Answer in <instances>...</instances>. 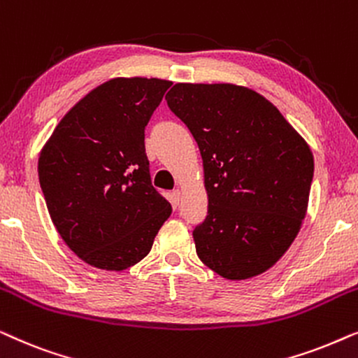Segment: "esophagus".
I'll return each mask as SVG.
<instances>
[{"label": "esophagus", "instance_id": "1", "mask_svg": "<svg viewBox=\"0 0 358 358\" xmlns=\"http://www.w3.org/2000/svg\"><path fill=\"white\" fill-rule=\"evenodd\" d=\"M173 197H174V203H176V205H179L180 199H182V190H180V189H176L174 192H173Z\"/></svg>", "mask_w": 358, "mask_h": 358}]
</instances>
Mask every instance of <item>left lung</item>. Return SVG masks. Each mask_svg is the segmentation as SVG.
<instances>
[{"mask_svg": "<svg viewBox=\"0 0 358 358\" xmlns=\"http://www.w3.org/2000/svg\"><path fill=\"white\" fill-rule=\"evenodd\" d=\"M166 101L202 155L208 215L192 233L197 256L228 280L261 275L292 246L306 217L310 146L249 87L178 83Z\"/></svg>", "mask_w": 358, "mask_h": 358, "instance_id": "8db88e82", "label": "left lung"}]
</instances>
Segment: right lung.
Segmentation results:
<instances>
[{
  "label": "right lung",
  "mask_w": 358,
  "mask_h": 358,
  "mask_svg": "<svg viewBox=\"0 0 358 358\" xmlns=\"http://www.w3.org/2000/svg\"><path fill=\"white\" fill-rule=\"evenodd\" d=\"M171 85L140 76L102 83L66 112L41 151L52 222L92 267L135 266L173 212L151 185L145 153V127Z\"/></svg>",
  "instance_id": "add662e5"
}]
</instances>
